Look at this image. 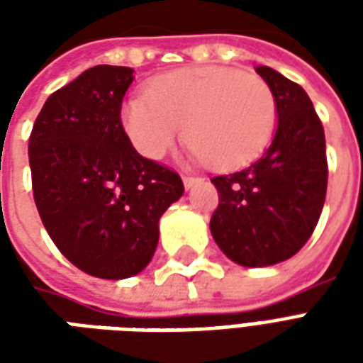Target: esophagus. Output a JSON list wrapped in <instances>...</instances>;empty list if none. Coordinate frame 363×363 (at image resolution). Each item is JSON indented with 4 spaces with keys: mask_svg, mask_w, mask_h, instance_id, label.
<instances>
[{
    "mask_svg": "<svg viewBox=\"0 0 363 363\" xmlns=\"http://www.w3.org/2000/svg\"><path fill=\"white\" fill-rule=\"evenodd\" d=\"M198 181H200V179H198V177H192V174H184V177H182V182H184L186 189H192Z\"/></svg>",
    "mask_w": 363,
    "mask_h": 363,
    "instance_id": "1",
    "label": "esophagus"
}]
</instances>
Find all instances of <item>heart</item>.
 Masks as SVG:
<instances>
[{"mask_svg": "<svg viewBox=\"0 0 363 363\" xmlns=\"http://www.w3.org/2000/svg\"><path fill=\"white\" fill-rule=\"evenodd\" d=\"M135 150L165 157L186 130L192 155L213 169L247 165L272 140L278 104L262 77L202 66L159 75L122 111Z\"/></svg>", "mask_w": 363, "mask_h": 363, "instance_id": "heart-1", "label": "heart"}]
</instances>
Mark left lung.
Wrapping results in <instances>:
<instances>
[{
    "mask_svg": "<svg viewBox=\"0 0 363 363\" xmlns=\"http://www.w3.org/2000/svg\"><path fill=\"white\" fill-rule=\"evenodd\" d=\"M257 74L276 96V134L252 165L213 177L220 204L210 220L221 251L251 268L289 259L309 241L328 181L325 130L309 95L272 67Z\"/></svg>",
    "mask_w": 363,
    "mask_h": 363,
    "instance_id": "1",
    "label": "left lung"
}]
</instances>
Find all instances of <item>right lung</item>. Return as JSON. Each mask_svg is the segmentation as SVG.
<instances>
[{"label":"right lung","mask_w":363,"mask_h":363,"mask_svg":"<svg viewBox=\"0 0 363 363\" xmlns=\"http://www.w3.org/2000/svg\"><path fill=\"white\" fill-rule=\"evenodd\" d=\"M134 69L95 66L54 91L28 138L33 196L60 252L122 280L150 264L159 218L184 192L173 169L142 157L120 111Z\"/></svg>","instance_id":"right-lung-1"}]
</instances>
